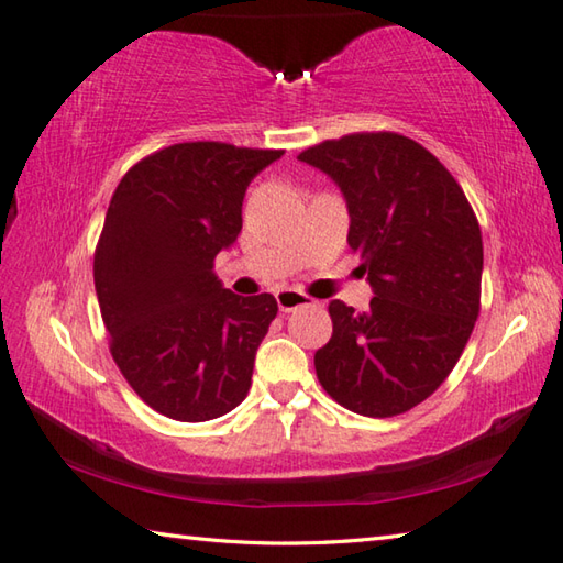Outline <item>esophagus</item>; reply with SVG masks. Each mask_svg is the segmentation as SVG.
Masks as SVG:
<instances>
[{"label": "esophagus", "mask_w": 563, "mask_h": 563, "mask_svg": "<svg viewBox=\"0 0 563 563\" xmlns=\"http://www.w3.org/2000/svg\"><path fill=\"white\" fill-rule=\"evenodd\" d=\"M275 300H278V308L283 312H292L295 308H302V305L310 302L308 295L300 292V290H290V288L275 292Z\"/></svg>", "instance_id": "1"}]
</instances>
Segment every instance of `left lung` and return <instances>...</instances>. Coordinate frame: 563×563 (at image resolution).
Returning a JSON list of instances; mask_svg holds the SVG:
<instances>
[{
  "label": "left lung",
  "mask_w": 563,
  "mask_h": 563,
  "mask_svg": "<svg viewBox=\"0 0 563 563\" xmlns=\"http://www.w3.org/2000/svg\"><path fill=\"white\" fill-rule=\"evenodd\" d=\"M347 203V243L375 298L330 302L332 338L316 352L325 393L350 412L395 417L424 402L460 360L479 316L484 247L464 190L399 133H350L302 151Z\"/></svg>",
  "instance_id": "left-lung-1"
}]
</instances>
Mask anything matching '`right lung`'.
<instances>
[{
    "mask_svg": "<svg viewBox=\"0 0 563 563\" xmlns=\"http://www.w3.org/2000/svg\"><path fill=\"white\" fill-rule=\"evenodd\" d=\"M280 156L174 144L139 161L111 196L93 253L111 355L133 393L178 422L231 412L251 389L278 302L223 288L213 261L241 233L251 180Z\"/></svg>",
    "mask_w": 563,
    "mask_h": 563,
    "instance_id": "right-lung-1",
    "label": "right lung"
}]
</instances>
